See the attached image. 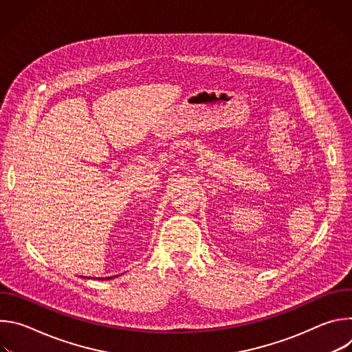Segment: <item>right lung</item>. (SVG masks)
Returning <instances> with one entry per match:
<instances>
[{"label":"right lung","mask_w":352,"mask_h":352,"mask_svg":"<svg viewBox=\"0 0 352 352\" xmlns=\"http://www.w3.org/2000/svg\"><path fill=\"white\" fill-rule=\"evenodd\" d=\"M107 278H113V277H107Z\"/></svg>","instance_id":"obj_1"}]
</instances>
